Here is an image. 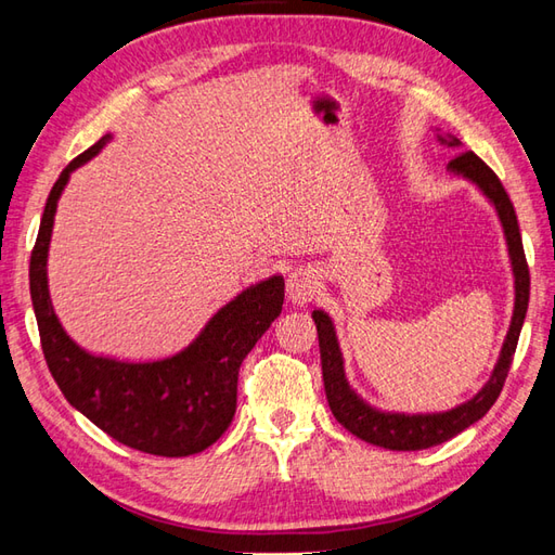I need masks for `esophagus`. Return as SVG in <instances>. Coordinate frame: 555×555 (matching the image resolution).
I'll return each instance as SVG.
<instances>
[{
	"label": "esophagus",
	"mask_w": 555,
	"mask_h": 555,
	"mask_svg": "<svg viewBox=\"0 0 555 555\" xmlns=\"http://www.w3.org/2000/svg\"><path fill=\"white\" fill-rule=\"evenodd\" d=\"M317 291H320V279L312 269H296L286 281V296L296 305L310 302L317 296Z\"/></svg>",
	"instance_id": "obj_1"
}]
</instances>
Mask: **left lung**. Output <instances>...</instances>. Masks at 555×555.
<instances>
[{"instance_id": "obj_1", "label": "left lung", "mask_w": 555, "mask_h": 555, "mask_svg": "<svg viewBox=\"0 0 555 555\" xmlns=\"http://www.w3.org/2000/svg\"><path fill=\"white\" fill-rule=\"evenodd\" d=\"M441 143L451 147L460 145V140L441 138ZM448 171H453L463 179L473 181L481 193H485L491 205L496 207L499 219L503 223L505 241H508V255L513 264L515 276V310L508 336L503 340L501 358L496 367L491 372V379L485 388L469 398L467 403L457 405L446 412H427V415H405V412H384L376 410L370 403L352 391L346 372H344V356H340L338 340L334 324L328 314L322 310L312 312V320L317 324V336H320V352H322V374H324V391L328 408H332L334 417L344 424V427L356 434L358 439L388 448V451H422V448L439 446L448 439H453L460 431H465L469 424H475L489 412V408L496 403V398L503 391L505 376L513 364V356L517 348V338H520V328L525 324L527 305H529V267L522 250V235L517 227V217L508 193H505L499 176L493 173L485 162H481L475 152H460L457 157L448 162Z\"/></svg>"}]
</instances>
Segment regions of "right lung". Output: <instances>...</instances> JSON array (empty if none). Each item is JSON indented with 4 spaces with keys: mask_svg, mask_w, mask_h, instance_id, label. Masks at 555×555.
Listing matches in <instances>:
<instances>
[{
    "mask_svg": "<svg viewBox=\"0 0 555 555\" xmlns=\"http://www.w3.org/2000/svg\"><path fill=\"white\" fill-rule=\"evenodd\" d=\"M109 135L59 176L47 197L38 241L30 255V298L40 344L56 386L76 410L119 443L150 455L183 457L205 451L235 415L238 370L247 352L284 305V276L245 288L211 317L191 346L157 362H121L90 356L59 324L47 288L54 211L70 171L92 159Z\"/></svg>",
    "mask_w": 555,
    "mask_h": 555,
    "instance_id": "right-lung-1",
    "label": "right lung"
}]
</instances>
